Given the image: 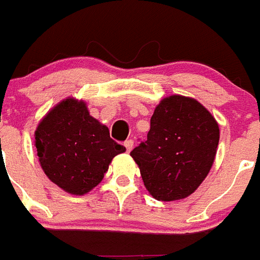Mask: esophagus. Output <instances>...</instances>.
I'll return each mask as SVG.
<instances>
[{
    "mask_svg": "<svg viewBox=\"0 0 260 260\" xmlns=\"http://www.w3.org/2000/svg\"><path fill=\"white\" fill-rule=\"evenodd\" d=\"M124 145H125L126 152H131V149L134 148V140H132V139H128V140L124 141Z\"/></svg>",
    "mask_w": 260,
    "mask_h": 260,
    "instance_id": "1",
    "label": "esophagus"
}]
</instances>
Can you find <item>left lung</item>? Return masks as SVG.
I'll return each mask as SVG.
<instances>
[{"instance_id":"left-lung-1","label":"left lung","mask_w":260,"mask_h":260,"mask_svg":"<svg viewBox=\"0 0 260 260\" xmlns=\"http://www.w3.org/2000/svg\"><path fill=\"white\" fill-rule=\"evenodd\" d=\"M219 144V125L203 105L189 97H166L151 117L147 140L131 156L145 188L155 199L187 198L210 172Z\"/></svg>"}]
</instances>
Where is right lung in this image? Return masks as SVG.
Wrapping results in <instances>:
<instances>
[{"label": "right lung", "mask_w": 260, "mask_h": 260, "mask_svg": "<svg viewBox=\"0 0 260 260\" xmlns=\"http://www.w3.org/2000/svg\"><path fill=\"white\" fill-rule=\"evenodd\" d=\"M36 148L45 175L64 191L84 195L96 187L125 147L89 115L85 103L67 99L41 120Z\"/></svg>", "instance_id": "obj_1"}]
</instances>
